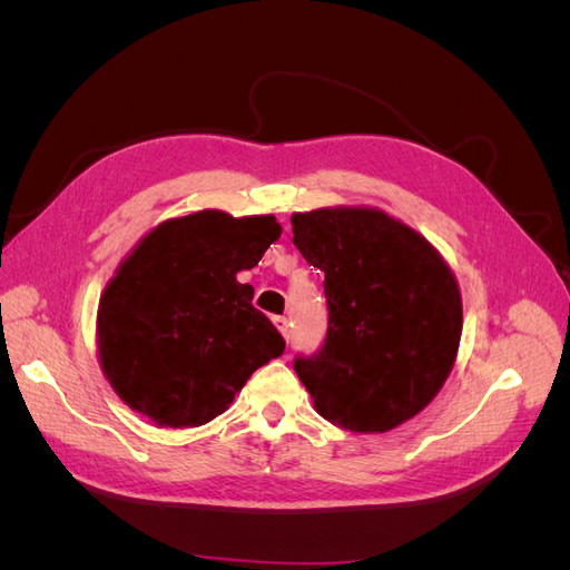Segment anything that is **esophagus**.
<instances>
[{
    "label": "esophagus",
    "mask_w": 570,
    "mask_h": 570,
    "mask_svg": "<svg viewBox=\"0 0 570 570\" xmlns=\"http://www.w3.org/2000/svg\"><path fill=\"white\" fill-rule=\"evenodd\" d=\"M273 323H275V327H278V331L283 333V337L287 340V337H289V321H287L285 316H273Z\"/></svg>",
    "instance_id": "esophagus-1"
}]
</instances>
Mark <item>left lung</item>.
<instances>
[{
  "label": "left lung",
  "mask_w": 570,
  "mask_h": 570,
  "mask_svg": "<svg viewBox=\"0 0 570 570\" xmlns=\"http://www.w3.org/2000/svg\"><path fill=\"white\" fill-rule=\"evenodd\" d=\"M292 243L325 273L327 333L295 371L325 421L387 433L452 373L461 340L454 273L423 235L368 206L292 214Z\"/></svg>",
  "instance_id": "left-lung-1"
}]
</instances>
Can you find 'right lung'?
<instances>
[{"mask_svg":"<svg viewBox=\"0 0 570 570\" xmlns=\"http://www.w3.org/2000/svg\"><path fill=\"white\" fill-rule=\"evenodd\" d=\"M281 233L275 216L206 209L159 223L124 258L101 292L97 352L132 411L157 425H204L285 352L252 306L254 287L237 283Z\"/></svg>","mask_w":570,"mask_h":570,"instance_id":"add662e5","label":"right lung"}]
</instances>
